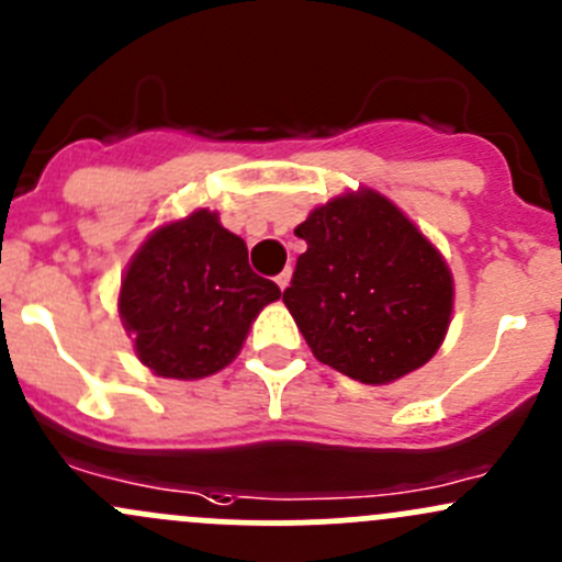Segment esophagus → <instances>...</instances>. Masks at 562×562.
<instances>
[{
    "label": "esophagus",
    "instance_id": "1",
    "mask_svg": "<svg viewBox=\"0 0 562 562\" xmlns=\"http://www.w3.org/2000/svg\"><path fill=\"white\" fill-rule=\"evenodd\" d=\"M288 282H291V271H282V274H277V285H280V291H285Z\"/></svg>",
    "mask_w": 562,
    "mask_h": 562
}]
</instances>
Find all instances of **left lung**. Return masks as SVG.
Here are the masks:
<instances>
[{"instance_id":"obj_1","label":"left lung","mask_w":562,"mask_h":562,"mask_svg":"<svg viewBox=\"0 0 562 562\" xmlns=\"http://www.w3.org/2000/svg\"><path fill=\"white\" fill-rule=\"evenodd\" d=\"M282 302L315 359L361 383H391L427 364L449 328L446 260L378 192L317 206Z\"/></svg>"}]
</instances>
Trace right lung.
<instances>
[{"label":"right lung","instance_id":"obj_1","mask_svg":"<svg viewBox=\"0 0 562 562\" xmlns=\"http://www.w3.org/2000/svg\"><path fill=\"white\" fill-rule=\"evenodd\" d=\"M277 299V282L249 269L245 241L201 209L135 252L119 313L155 375L192 381L231 364L249 323Z\"/></svg>","mask_w":562,"mask_h":562}]
</instances>
